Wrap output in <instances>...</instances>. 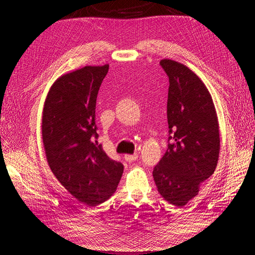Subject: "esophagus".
<instances>
[{
	"mask_svg": "<svg viewBox=\"0 0 255 255\" xmlns=\"http://www.w3.org/2000/svg\"><path fill=\"white\" fill-rule=\"evenodd\" d=\"M138 159V154L134 153V154H125V160L127 162H133Z\"/></svg>",
	"mask_w": 255,
	"mask_h": 255,
	"instance_id": "esophagus-1",
	"label": "esophagus"
}]
</instances>
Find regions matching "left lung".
<instances>
[{
  "instance_id": "obj_1",
  "label": "left lung",
  "mask_w": 255,
  "mask_h": 255,
  "mask_svg": "<svg viewBox=\"0 0 255 255\" xmlns=\"http://www.w3.org/2000/svg\"><path fill=\"white\" fill-rule=\"evenodd\" d=\"M160 66L169 77V142L153 169L160 195L172 205H186L217 166L220 138L211 95L192 70L163 59Z\"/></svg>"
}]
</instances>
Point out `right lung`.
Masks as SVG:
<instances>
[{
	"label": "right lung",
	"instance_id": "obj_1",
	"mask_svg": "<svg viewBox=\"0 0 255 255\" xmlns=\"http://www.w3.org/2000/svg\"><path fill=\"white\" fill-rule=\"evenodd\" d=\"M108 64L63 74L52 84L42 114V141L57 180L86 207L116 192L124 165L97 142L95 106Z\"/></svg>",
	"mask_w": 255,
	"mask_h": 255
}]
</instances>
